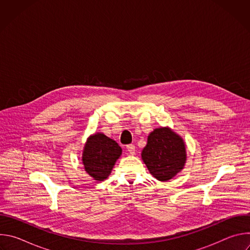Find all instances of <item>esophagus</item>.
Returning <instances> with one entry per match:
<instances>
[{"mask_svg":"<svg viewBox=\"0 0 250 250\" xmlns=\"http://www.w3.org/2000/svg\"><path fill=\"white\" fill-rule=\"evenodd\" d=\"M126 150L130 153V154H134L135 152V146L133 145H128L126 146Z\"/></svg>","mask_w":250,"mask_h":250,"instance_id":"1","label":"esophagus"}]
</instances>
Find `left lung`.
Instances as JSON below:
<instances>
[{"instance_id":"obj_1","label":"left lung","mask_w":250,"mask_h":250,"mask_svg":"<svg viewBox=\"0 0 250 250\" xmlns=\"http://www.w3.org/2000/svg\"><path fill=\"white\" fill-rule=\"evenodd\" d=\"M141 159L158 181L166 182L184 168L187 151L184 139L168 126L153 129L141 152Z\"/></svg>"}]
</instances>
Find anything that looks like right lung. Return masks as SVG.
Masks as SVG:
<instances>
[{
  "label": "right lung",
  "mask_w": 250,
  "mask_h": 250,
  "mask_svg": "<svg viewBox=\"0 0 250 250\" xmlns=\"http://www.w3.org/2000/svg\"><path fill=\"white\" fill-rule=\"evenodd\" d=\"M122 152V147L114 139L102 132L91 134L82 153L84 169L94 180L104 181L112 173Z\"/></svg>",
  "instance_id": "1"
}]
</instances>
